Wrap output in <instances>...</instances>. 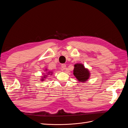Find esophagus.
<instances>
[{"label":"esophagus","mask_w":128,"mask_h":128,"mask_svg":"<svg viewBox=\"0 0 128 128\" xmlns=\"http://www.w3.org/2000/svg\"><path fill=\"white\" fill-rule=\"evenodd\" d=\"M61 67L62 70H64V69H66V65L65 64H62L61 66Z\"/></svg>","instance_id":"obj_1"}]
</instances>
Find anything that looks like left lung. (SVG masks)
<instances>
[{
	"mask_svg": "<svg viewBox=\"0 0 128 128\" xmlns=\"http://www.w3.org/2000/svg\"><path fill=\"white\" fill-rule=\"evenodd\" d=\"M73 74L79 82H86L90 77V72L82 64H76L74 65Z\"/></svg>",
	"mask_w": 128,
	"mask_h": 128,
	"instance_id": "obj_1",
	"label": "left lung"
}]
</instances>
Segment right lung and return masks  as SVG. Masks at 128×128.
<instances>
[{
  "instance_id": "right-lung-1",
  "label": "right lung",
  "mask_w": 128,
  "mask_h": 128,
  "mask_svg": "<svg viewBox=\"0 0 128 128\" xmlns=\"http://www.w3.org/2000/svg\"><path fill=\"white\" fill-rule=\"evenodd\" d=\"M44 71L46 73H43V74H44L43 76H42V78L40 80H42V81L45 80L47 78V77L48 76V75H52V72H50V71H48V69H45V70Z\"/></svg>"
}]
</instances>
